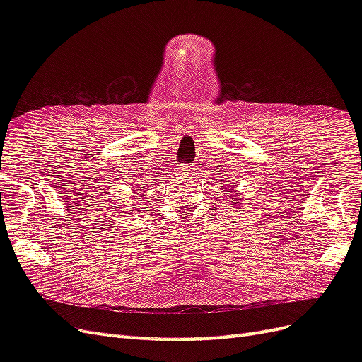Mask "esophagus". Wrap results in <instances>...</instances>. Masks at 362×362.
Returning <instances> with one entry per match:
<instances>
[{
	"label": "esophagus",
	"mask_w": 362,
	"mask_h": 362,
	"mask_svg": "<svg viewBox=\"0 0 362 362\" xmlns=\"http://www.w3.org/2000/svg\"><path fill=\"white\" fill-rule=\"evenodd\" d=\"M181 175L184 180L190 178V177H193V175H196V169L193 166H190V164H185V166L181 168Z\"/></svg>",
	"instance_id": "34e87169"
}]
</instances>
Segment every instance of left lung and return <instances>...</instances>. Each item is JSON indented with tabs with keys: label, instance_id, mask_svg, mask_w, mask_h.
Returning a JSON list of instances; mask_svg holds the SVG:
<instances>
[{
	"label": "left lung",
	"instance_id": "obj_1",
	"mask_svg": "<svg viewBox=\"0 0 362 362\" xmlns=\"http://www.w3.org/2000/svg\"><path fill=\"white\" fill-rule=\"evenodd\" d=\"M222 187H223V185H222ZM231 189H233V187H231ZM223 192H225V189H223ZM228 192H229V193H228L226 198H231L233 201H242V198H240V194H238V193H235L237 190H234V193H233V190H229V189H228ZM237 197L239 198L238 200L236 199ZM233 201H231V202H233ZM234 204H237V202H233L231 205H234ZM246 206H247V205H246ZM233 208H235V206H233Z\"/></svg>",
	"mask_w": 362,
	"mask_h": 362
}]
</instances>
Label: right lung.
<instances>
[{
  "label": "right lung",
  "instance_id": "1",
  "mask_svg": "<svg viewBox=\"0 0 362 362\" xmlns=\"http://www.w3.org/2000/svg\"><path fill=\"white\" fill-rule=\"evenodd\" d=\"M133 185H136V189L133 190L136 194H139V196H136V199H141V198H145V196L146 194H144V193H146L148 190H146V187L149 189V184L146 185V184H133ZM127 206H131V205H127ZM131 211H133V210H131Z\"/></svg>",
  "mask_w": 362,
  "mask_h": 362
}]
</instances>
